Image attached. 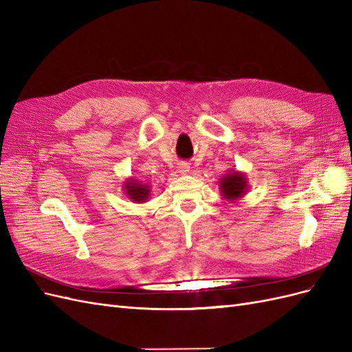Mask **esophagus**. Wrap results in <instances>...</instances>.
Masks as SVG:
<instances>
[{
    "label": "esophagus",
    "instance_id": "1",
    "mask_svg": "<svg viewBox=\"0 0 352 352\" xmlns=\"http://www.w3.org/2000/svg\"><path fill=\"white\" fill-rule=\"evenodd\" d=\"M189 170H190L189 163H186V162L179 163V166H177V172H179L180 175H186V173L189 172Z\"/></svg>",
    "mask_w": 352,
    "mask_h": 352
}]
</instances>
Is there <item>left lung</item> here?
<instances>
[{
	"instance_id": "left-lung-1",
	"label": "left lung",
	"mask_w": 352,
	"mask_h": 352,
	"mask_svg": "<svg viewBox=\"0 0 352 352\" xmlns=\"http://www.w3.org/2000/svg\"><path fill=\"white\" fill-rule=\"evenodd\" d=\"M247 177L241 172H230L225 177L220 179V192L223 198H226L229 201L242 198L245 192H247Z\"/></svg>"
}]
</instances>
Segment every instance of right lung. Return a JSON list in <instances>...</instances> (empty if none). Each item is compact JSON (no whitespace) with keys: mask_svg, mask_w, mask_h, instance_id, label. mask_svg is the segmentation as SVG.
Returning <instances> with one entry per match:
<instances>
[{"mask_svg":"<svg viewBox=\"0 0 352 352\" xmlns=\"http://www.w3.org/2000/svg\"><path fill=\"white\" fill-rule=\"evenodd\" d=\"M124 192L129 197V199L135 202H145L146 198L150 197V186L142 185L138 180L129 179L124 182Z\"/></svg>","mask_w":352,"mask_h":352,"instance_id":"right-lung-1","label":"right lung"}]
</instances>
